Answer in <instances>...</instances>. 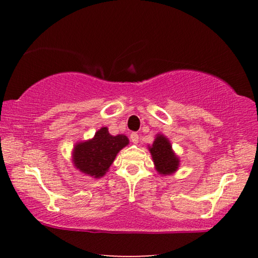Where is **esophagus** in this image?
I'll return each mask as SVG.
<instances>
[{
    "mask_svg": "<svg viewBox=\"0 0 258 258\" xmlns=\"http://www.w3.org/2000/svg\"><path fill=\"white\" fill-rule=\"evenodd\" d=\"M130 139H131V141H132L133 143H135V145H137V143H139V134L132 133V134L130 135Z\"/></svg>",
    "mask_w": 258,
    "mask_h": 258,
    "instance_id": "34e87169",
    "label": "esophagus"
}]
</instances>
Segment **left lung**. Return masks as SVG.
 <instances>
[{
    "instance_id": "1",
    "label": "left lung",
    "mask_w": 258,
    "mask_h": 258,
    "mask_svg": "<svg viewBox=\"0 0 258 258\" xmlns=\"http://www.w3.org/2000/svg\"><path fill=\"white\" fill-rule=\"evenodd\" d=\"M149 151L157 172L161 175H171L177 171L180 159L174 154L169 140L163 134L157 135L152 146L149 147Z\"/></svg>"
}]
</instances>
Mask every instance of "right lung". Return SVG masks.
Wrapping results in <instances>:
<instances>
[{
	"label": "right lung",
	"instance_id": "add662e5",
	"mask_svg": "<svg viewBox=\"0 0 258 258\" xmlns=\"http://www.w3.org/2000/svg\"><path fill=\"white\" fill-rule=\"evenodd\" d=\"M128 145L126 135L113 137L107 127H101L93 139L78 142L73 150V163L80 172L94 178L102 177L118 152Z\"/></svg>",
	"mask_w": 258,
	"mask_h": 258
}]
</instances>
